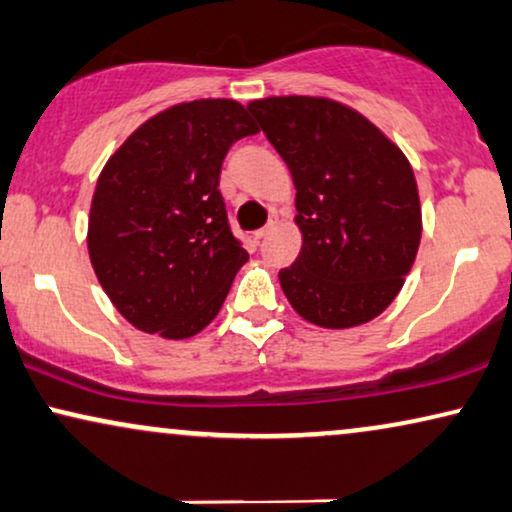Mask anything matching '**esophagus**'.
<instances>
[{
    "label": "esophagus",
    "mask_w": 512,
    "mask_h": 512,
    "mask_svg": "<svg viewBox=\"0 0 512 512\" xmlns=\"http://www.w3.org/2000/svg\"><path fill=\"white\" fill-rule=\"evenodd\" d=\"M275 228H277V218H272V221H270L268 225H265V228L254 232V237H256V240H263V237H268L270 232H275Z\"/></svg>",
    "instance_id": "obj_1"
}]
</instances>
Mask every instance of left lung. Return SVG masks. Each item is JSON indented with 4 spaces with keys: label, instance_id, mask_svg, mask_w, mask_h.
Masks as SVG:
<instances>
[{
    "label": "left lung",
    "instance_id": "left-lung-1",
    "mask_svg": "<svg viewBox=\"0 0 512 512\" xmlns=\"http://www.w3.org/2000/svg\"><path fill=\"white\" fill-rule=\"evenodd\" d=\"M291 171L301 251L280 284L291 308L322 329H353L404 287L421 244L414 169L374 122L327 96L247 103Z\"/></svg>",
    "mask_w": 512,
    "mask_h": 512
}]
</instances>
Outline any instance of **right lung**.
Returning <instances> with one entry per match:
<instances>
[{
	"label": "right lung",
	"mask_w": 512,
	"mask_h": 512,
	"mask_svg": "<svg viewBox=\"0 0 512 512\" xmlns=\"http://www.w3.org/2000/svg\"><path fill=\"white\" fill-rule=\"evenodd\" d=\"M232 98L176 103L138 126L96 181L86 247L119 315L181 341L218 315L249 254L218 190L230 145L256 134Z\"/></svg>",
	"instance_id": "add662e5"
}]
</instances>
